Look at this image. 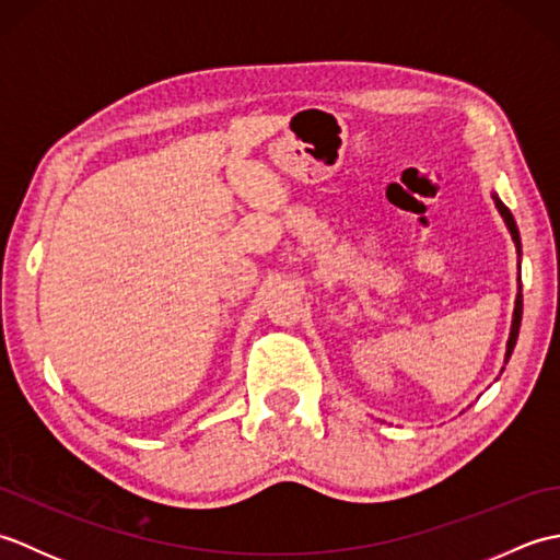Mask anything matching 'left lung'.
Returning a JSON list of instances; mask_svg holds the SVG:
<instances>
[{"mask_svg": "<svg viewBox=\"0 0 560 560\" xmlns=\"http://www.w3.org/2000/svg\"><path fill=\"white\" fill-rule=\"evenodd\" d=\"M493 201H495V209L498 213H501L510 235H513V243L517 247V257H522V243H520V231H517V223L513 219V213H510V209L503 205L501 199H498V195L493 192ZM520 267V265H517ZM520 323H522V283H520V277H517V299H515V311H513V325H510V337H508V347H505V363L510 355H513V349L517 343V335H520Z\"/></svg>", "mask_w": 560, "mask_h": 560, "instance_id": "left-lung-1", "label": "left lung"}]
</instances>
